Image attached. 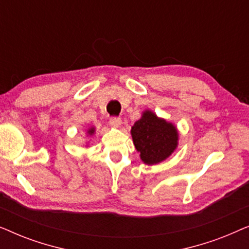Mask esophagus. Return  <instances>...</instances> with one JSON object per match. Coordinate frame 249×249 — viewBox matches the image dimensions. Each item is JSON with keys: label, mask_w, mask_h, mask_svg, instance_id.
<instances>
[{"label": "esophagus", "mask_w": 249, "mask_h": 249, "mask_svg": "<svg viewBox=\"0 0 249 249\" xmlns=\"http://www.w3.org/2000/svg\"><path fill=\"white\" fill-rule=\"evenodd\" d=\"M121 122H122L121 119L118 118V117H112V118L110 119V124L112 125V127H115V128L120 127Z\"/></svg>", "instance_id": "esophagus-1"}]
</instances>
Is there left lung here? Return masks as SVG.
<instances>
[{
	"instance_id": "1",
	"label": "left lung",
	"mask_w": 249,
	"mask_h": 249,
	"mask_svg": "<svg viewBox=\"0 0 249 249\" xmlns=\"http://www.w3.org/2000/svg\"><path fill=\"white\" fill-rule=\"evenodd\" d=\"M134 145L145 164H158L175 152L178 145L177 128L151 111H145L131 127Z\"/></svg>"
}]
</instances>
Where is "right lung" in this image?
<instances>
[{
    "label": "right lung",
    "instance_id": "right-lung-1",
    "mask_svg": "<svg viewBox=\"0 0 249 249\" xmlns=\"http://www.w3.org/2000/svg\"><path fill=\"white\" fill-rule=\"evenodd\" d=\"M94 131H95V129H94V128H90L89 130H88L87 132H88V134H89V135H93V134H94Z\"/></svg>",
    "mask_w": 249,
    "mask_h": 249
}]
</instances>
